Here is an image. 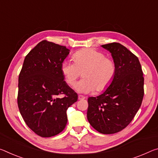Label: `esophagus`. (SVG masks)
Masks as SVG:
<instances>
[{"label": "esophagus", "mask_w": 158, "mask_h": 158, "mask_svg": "<svg viewBox=\"0 0 158 158\" xmlns=\"http://www.w3.org/2000/svg\"><path fill=\"white\" fill-rule=\"evenodd\" d=\"M78 98H79V100H84V99L86 98V97L84 96H82V95H79Z\"/></svg>", "instance_id": "34e87169"}]
</instances>
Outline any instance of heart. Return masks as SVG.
Listing matches in <instances>:
<instances>
[{
  "label": "heart",
  "instance_id": "obj_1",
  "mask_svg": "<svg viewBox=\"0 0 158 158\" xmlns=\"http://www.w3.org/2000/svg\"><path fill=\"white\" fill-rule=\"evenodd\" d=\"M75 63L64 61L61 64V72L67 84L74 86L77 79L82 72L83 79L76 85L80 93L102 91L112 83L115 73L116 64L114 60L106 57L103 52L94 48H85L73 55Z\"/></svg>",
  "mask_w": 158,
  "mask_h": 158
}]
</instances>
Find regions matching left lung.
Here are the masks:
<instances>
[{
  "instance_id": "obj_1",
  "label": "left lung",
  "mask_w": 158,
  "mask_h": 158,
  "mask_svg": "<svg viewBox=\"0 0 158 158\" xmlns=\"http://www.w3.org/2000/svg\"><path fill=\"white\" fill-rule=\"evenodd\" d=\"M116 64L112 83L102 94L88 98L87 119L100 133H117L129 124L141 106L144 78L138 57L119 43L101 46Z\"/></svg>"
}]
</instances>
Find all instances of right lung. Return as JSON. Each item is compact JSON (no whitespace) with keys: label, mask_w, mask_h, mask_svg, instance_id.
I'll return each mask as SVG.
<instances>
[{"label":"right lung","mask_w":158,"mask_h":158,"mask_svg":"<svg viewBox=\"0 0 158 158\" xmlns=\"http://www.w3.org/2000/svg\"><path fill=\"white\" fill-rule=\"evenodd\" d=\"M69 53L65 46L44 40L24 58L18 79L17 105L25 123L39 136L51 137L63 131L67 110L78 99L61 72Z\"/></svg>","instance_id":"1"}]
</instances>
